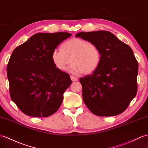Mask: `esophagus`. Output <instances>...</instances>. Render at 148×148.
<instances>
[{"mask_svg":"<svg viewBox=\"0 0 148 148\" xmlns=\"http://www.w3.org/2000/svg\"><path fill=\"white\" fill-rule=\"evenodd\" d=\"M71 80L73 81H77L78 80L77 77H75V76H74V75H71Z\"/></svg>","mask_w":148,"mask_h":148,"instance_id":"34e87169","label":"esophagus"}]
</instances>
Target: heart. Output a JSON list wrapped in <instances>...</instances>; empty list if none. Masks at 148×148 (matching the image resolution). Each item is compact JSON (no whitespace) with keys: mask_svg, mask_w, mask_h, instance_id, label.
Segmentation results:
<instances>
[{"mask_svg":"<svg viewBox=\"0 0 148 148\" xmlns=\"http://www.w3.org/2000/svg\"><path fill=\"white\" fill-rule=\"evenodd\" d=\"M101 58L97 45L79 38L66 41L62 49H56L51 53L53 63L59 70H66L71 61L69 71L73 74H92L98 67Z\"/></svg>","mask_w":148,"mask_h":148,"instance_id":"heart-1","label":"heart"}]
</instances>
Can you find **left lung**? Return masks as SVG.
I'll return each instance as SVG.
<instances>
[{
  "mask_svg": "<svg viewBox=\"0 0 148 148\" xmlns=\"http://www.w3.org/2000/svg\"><path fill=\"white\" fill-rule=\"evenodd\" d=\"M75 37L95 43L101 55L97 70L79 79L85 105L97 116L121 114L137 91L138 62L131 48L107 31L80 32Z\"/></svg>",
  "mask_w": 148,
  "mask_h": 148,
  "instance_id": "left-lung-1",
  "label": "left lung"
}]
</instances>
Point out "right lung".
<instances>
[{
    "instance_id": "right-lung-1",
    "label": "right lung",
    "mask_w": 148,
    "mask_h": 148,
    "mask_svg": "<svg viewBox=\"0 0 148 148\" xmlns=\"http://www.w3.org/2000/svg\"><path fill=\"white\" fill-rule=\"evenodd\" d=\"M71 34L38 33L12 51L7 66L12 101L26 115L47 117L56 113L72 81L57 69L51 53Z\"/></svg>"
}]
</instances>
